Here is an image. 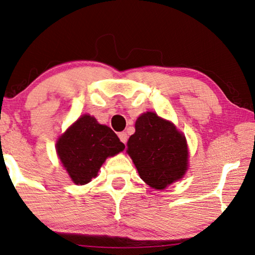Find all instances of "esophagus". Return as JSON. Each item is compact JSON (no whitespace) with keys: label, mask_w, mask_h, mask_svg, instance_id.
Segmentation results:
<instances>
[{"label":"esophagus","mask_w":255,"mask_h":255,"mask_svg":"<svg viewBox=\"0 0 255 255\" xmlns=\"http://www.w3.org/2000/svg\"><path fill=\"white\" fill-rule=\"evenodd\" d=\"M119 138H120L121 142H123V143L125 144V145H126V144H127V139H128L127 132H125V131L119 132Z\"/></svg>","instance_id":"1"}]
</instances>
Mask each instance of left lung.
<instances>
[{"instance_id":"left-lung-1","label":"left lung","mask_w":255,"mask_h":255,"mask_svg":"<svg viewBox=\"0 0 255 255\" xmlns=\"http://www.w3.org/2000/svg\"><path fill=\"white\" fill-rule=\"evenodd\" d=\"M135 134L128 139V154L142 180L154 189L167 185L184 175L188 168L185 137L169 121L153 112L140 116Z\"/></svg>"}]
</instances>
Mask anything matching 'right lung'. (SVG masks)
Masks as SVG:
<instances>
[{
  "label": "right lung",
  "instance_id": "add662e5",
  "mask_svg": "<svg viewBox=\"0 0 255 255\" xmlns=\"http://www.w3.org/2000/svg\"><path fill=\"white\" fill-rule=\"evenodd\" d=\"M57 154L75 184H87L110 155L125 149L111 128L94 117L82 116L57 142Z\"/></svg>",
  "mask_w": 255,
  "mask_h": 255
}]
</instances>
